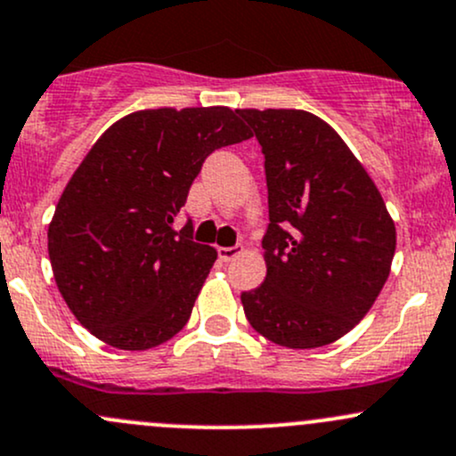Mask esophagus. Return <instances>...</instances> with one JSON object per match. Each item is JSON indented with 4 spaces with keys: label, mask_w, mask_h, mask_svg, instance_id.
Returning a JSON list of instances; mask_svg holds the SVG:
<instances>
[{
    "label": "esophagus",
    "mask_w": 456,
    "mask_h": 456,
    "mask_svg": "<svg viewBox=\"0 0 456 456\" xmlns=\"http://www.w3.org/2000/svg\"><path fill=\"white\" fill-rule=\"evenodd\" d=\"M240 253H244V247L242 244H236V247H218V257L223 262H232L236 260Z\"/></svg>",
    "instance_id": "obj_1"
}]
</instances>
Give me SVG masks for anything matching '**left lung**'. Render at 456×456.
Instances as JSON below:
<instances>
[{
	"label": "left lung",
	"instance_id": "8db88e82",
	"mask_svg": "<svg viewBox=\"0 0 456 456\" xmlns=\"http://www.w3.org/2000/svg\"><path fill=\"white\" fill-rule=\"evenodd\" d=\"M265 152L266 280L242 292L256 332L289 349L345 337L391 273L395 223L343 137L301 109H238Z\"/></svg>",
	"mask_w": 456,
	"mask_h": 456
}]
</instances>
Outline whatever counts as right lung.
<instances>
[{
  "instance_id": "add662e5",
  "label": "right lung",
  "mask_w": 456,
  "mask_h": 456,
  "mask_svg": "<svg viewBox=\"0 0 456 456\" xmlns=\"http://www.w3.org/2000/svg\"><path fill=\"white\" fill-rule=\"evenodd\" d=\"M251 137L229 107L142 109L113 122L67 181L47 227L52 273L76 319L143 352L188 323L214 247L172 223L216 148Z\"/></svg>"
}]
</instances>
